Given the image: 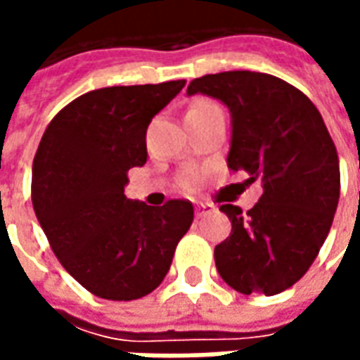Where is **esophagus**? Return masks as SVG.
<instances>
[{
  "label": "esophagus",
  "instance_id": "obj_1",
  "mask_svg": "<svg viewBox=\"0 0 360 360\" xmlns=\"http://www.w3.org/2000/svg\"><path fill=\"white\" fill-rule=\"evenodd\" d=\"M214 212V206L212 204H206V202H200L196 204V218H204V216H208Z\"/></svg>",
  "mask_w": 360,
  "mask_h": 360
}]
</instances>
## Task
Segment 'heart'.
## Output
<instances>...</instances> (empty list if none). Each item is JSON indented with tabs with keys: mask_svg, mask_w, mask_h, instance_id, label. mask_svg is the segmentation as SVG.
Here are the masks:
<instances>
[{
	"mask_svg": "<svg viewBox=\"0 0 360 360\" xmlns=\"http://www.w3.org/2000/svg\"><path fill=\"white\" fill-rule=\"evenodd\" d=\"M208 105H212V103L208 102H198L195 103L191 110H202V108H208ZM188 110V111H191ZM196 181H198V177H196V173H188V175H185V179H183V187L187 188V191H191V188L196 187Z\"/></svg>",
	"mask_w": 360,
	"mask_h": 360,
	"instance_id": "b5f03b06",
	"label": "heart"
}]
</instances>
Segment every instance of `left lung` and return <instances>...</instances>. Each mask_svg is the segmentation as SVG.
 <instances>
[{
	"mask_svg": "<svg viewBox=\"0 0 360 360\" xmlns=\"http://www.w3.org/2000/svg\"><path fill=\"white\" fill-rule=\"evenodd\" d=\"M218 98L231 111L227 167L262 181L247 214L221 204L231 235L214 249L216 268L243 295H278L307 274L340 200V160L324 119L301 90L274 75H204L187 94Z\"/></svg>",
	"mask_w": 360,
	"mask_h": 360,
	"instance_id": "1",
	"label": "left lung"
}]
</instances>
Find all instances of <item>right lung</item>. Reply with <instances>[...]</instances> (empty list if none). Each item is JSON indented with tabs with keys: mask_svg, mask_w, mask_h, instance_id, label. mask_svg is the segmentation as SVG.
Returning <instances> with one entry per match:
<instances>
[{
	"mask_svg": "<svg viewBox=\"0 0 360 360\" xmlns=\"http://www.w3.org/2000/svg\"><path fill=\"white\" fill-rule=\"evenodd\" d=\"M185 81L92 90L67 103L32 164V206L53 255L90 293L134 301L152 293L195 218L188 200H129L127 172L146 164V129Z\"/></svg>",
	"mask_w": 360,
	"mask_h": 360,
	"instance_id": "obj_1",
	"label": "right lung"
}]
</instances>
